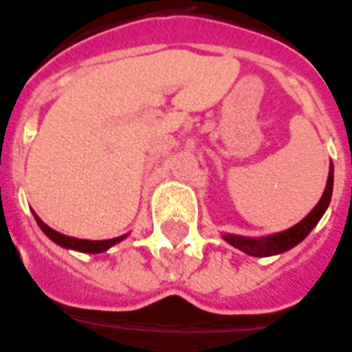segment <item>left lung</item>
<instances>
[{
  "mask_svg": "<svg viewBox=\"0 0 352 352\" xmlns=\"http://www.w3.org/2000/svg\"><path fill=\"white\" fill-rule=\"evenodd\" d=\"M332 186H334V166L331 164L325 192L321 195L318 205L314 206L312 210L308 212L307 218H302L299 223L283 230V232L262 236V238H249V236L240 234H223V240L227 243H230L232 248L240 249L245 254H249V256H258V258L286 253L292 248H295L297 243H301L310 234V230L319 223V219L323 218V214H325L329 205H331Z\"/></svg>",
  "mask_w": 352,
  "mask_h": 352,
  "instance_id": "8db88e82",
  "label": "left lung"
}]
</instances>
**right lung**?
<instances>
[{
	"label": "right lung",
	"mask_w": 352,
	"mask_h": 352,
	"mask_svg": "<svg viewBox=\"0 0 352 352\" xmlns=\"http://www.w3.org/2000/svg\"><path fill=\"white\" fill-rule=\"evenodd\" d=\"M34 219H36V223H38V227L42 229V232H44L51 241H55V243L60 245V248L72 249V251H79V253H90V254L104 253L107 249H111L112 245H116V243H120V241L127 238V234H123V236H118V238H111V240H80V238L60 234V232H57L55 229H51V227H47V225H45L44 221L36 216V214H34Z\"/></svg>",
	"instance_id": "right-lung-1"
}]
</instances>
